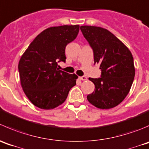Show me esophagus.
<instances>
[{
	"instance_id": "obj_1",
	"label": "esophagus",
	"mask_w": 149,
	"mask_h": 149,
	"mask_svg": "<svg viewBox=\"0 0 149 149\" xmlns=\"http://www.w3.org/2000/svg\"><path fill=\"white\" fill-rule=\"evenodd\" d=\"M79 79H81V80L82 81H85V80H87V77L85 76H82V77H79Z\"/></svg>"
}]
</instances>
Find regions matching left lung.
Listing matches in <instances>:
<instances>
[{"label": "left lung", "instance_id": "8db88e82", "mask_svg": "<svg viewBox=\"0 0 149 149\" xmlns=\"http://www.w3.org/2000/svg\"><path fill=\"white\" fill-rule=\"evenodd\" d=\"M81 32L93 51L94 64H99L101 77L89 78L95 90L87 96L92 105L114 108L129 93L135 77L133 57L127 47L111 32L95 26H81Z\"/></svg>", "mask_w": 149, "mask_h": 149}]
</instances>
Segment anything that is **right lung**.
<instances>
[{
  "instance_id": "1",
  "label": "right lung",
  "mask_w": 149,
  "mask_h": 149,
  "mask_svg": "<svg viewBox=\"0 0 149 149\" xmlns=\"http://www.w3.org/2000/svg\"><path fill=\"white\" fill-rule=\"evenodd\" d=\"M79 25L52 26L29 44L18 65L22 87L29 101L42 109H52L65 101L78 77L58 68L66 61L65 48L77 38Z\"/></svg>"
}]
</instances>
